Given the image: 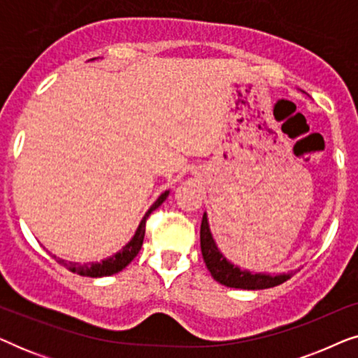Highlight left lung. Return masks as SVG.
<instances>
[{
    "mask_svg": "<svg viewBox=\"0 0 358 358\" xmlns=\"http://www.w3.org/2000/svg\"><path fill=\"white\" fill-rule=\"evenodd\" d=\"M200 248H202V256L205 266L212 273L215 280L229 288H243V290H264V288H272L287 282L293 272L288 273H261L251 272L246 268H239L228 261L220 251L217 243L212 236L208 224L207 213H203L202 224H200Z\"/></svg>",
    "mask_w": 358,
    "mask_h": 358,
    "instance_id": "8db88e82",
    "label": "left lung"
}]
</instances>
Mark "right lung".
Masks as SVG:
<instances>
[{
    "instance_id": "add662e5",
    "label": "right lung",
    "mask_w": 358,
    "mask_h": 358,
    "mask_svg": "<svg viewBox=\"0 0 358 358\" xmlns=\"http://www.w3.org/2000/svg\"><path fill=\"white\" fill-rule=\"evenodd\" d=\"M169 195V190H164L163 194L159 195L158 200L151 205L148 212L145 213L143 220H141L138 228H136V231L134 234V238L130 239L129 243L125 244L124 248L120 249L119 252H115L114 256L104 259V261L101 262H87V264H80V262H70V261H65V259H60L57 256H53L57 259V262H60L62 266H65L68 271L78 273V275H85V277H107V275H114V273L120 272L122 268H125L129 264L134 261L136 254L141 249V244H143V238H145V223H146V218L150 217V213L153 212L159 207L161 203L164 202L166 199H168Z\"/></svg>"
}]
</instances>
